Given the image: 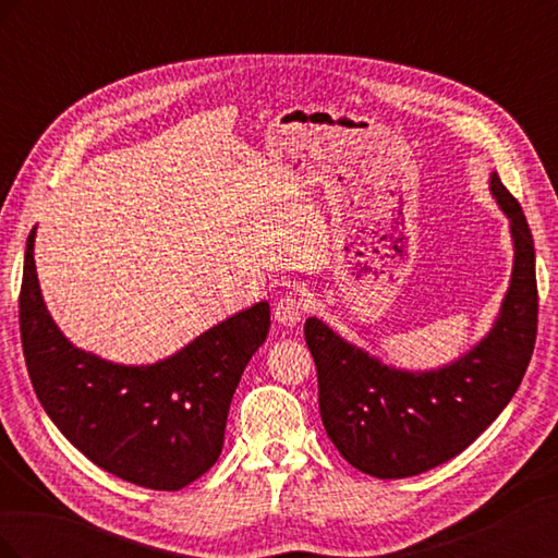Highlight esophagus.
<instances>
[{"label": "esophagus", "mask_w": 558, "mask_h": 558, "mask_svg": "<svg viewBox=\"0 0 558 558\" xmlns=\"http://www.w3.org/2000/svg\"><path fill=\"white\" fill-rule=\"evenodd\" d=\"M305 314V302L298 293H283L275 305V318L283 326H295Z\"/></svg>", "instance_id": "esophagus-1"}]
</instances>
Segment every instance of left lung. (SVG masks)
<instances>
[{
    "mask_svg": "<svg viewBox=\"0 0 558 558\" xmlns=\"http://www.w3.org/2000/svg\"><path fill=\"white\" fill-rule=\"evenodd\" d=\"M492 191L510 218L514 269L496 326L465 356L433 373H402L307 318L320 421L365 475L402 480L447 463L494 424L526 375L537 335L533 234L496 172Z\"/></svg>",
    "mask_w": 558,
    "mask_h": 558,
    "instance_id": "left-lung-1",
    "label": "left lung"
}]
</instances>
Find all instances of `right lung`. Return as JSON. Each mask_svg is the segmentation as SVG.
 Returning a JSON list of instances; mask_svg holds the SVG:
<instances>
[{"label":"right lung","instance_id":"obj_1","mask_svg":"<svg viewBox=\"0 0 558 558\" xmlns=\"http://www.w3.org/2000/svg\"><path fill=\"white\" fill-rule=\"evenodd\" d=\"M19 316L27 373L50 421L95 465L156 492H179L216 463L234 388L269 330V305L258 302L156 365L97 359L66 342L46 312L35 228Z\"/></svg>","mask_w":558,"mask_h":558}]
</instances>
